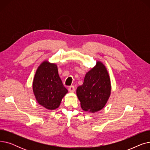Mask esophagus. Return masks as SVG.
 <instances>
[{"label": "esophagus", "instance_id": "1", "mask_svg": "<svg viewBox=\"0 0 150 150\" xmlns=\"http://www.w3.org/2000/svg\"><path fill=\"white\" fill-rule=\"evenodd\" d=\"M69 91L70 92H74L75 91V88L74 86H70L69 88Z\"/></svg>", "mask_w": 150, "mask_h": 150}]
</instances>
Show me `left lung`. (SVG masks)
<instances>
[{"mask_svg": "<svg viewBox=\"0 0 150 150\" xmlns=\"http://www.w3.org/2000/svg\"><path fill=\"white\" fill-rule=\"evenodd\" d=\"M111 93V79L103 62L96 65L86 74L84 82L76 89V96L84 111L94 113L103 109Z\"/></svg>", "mask_w": 150, "mask_h": 150, "instance_id": "8db88e82", "label": "left lung"}]
</instances>
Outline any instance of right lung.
<instances>
[{"mask_svg": "<svg viewBox=\"0 0 150 150\" xmlns=\"http://www.w3.org/2000/svg\"><path fill=\"white\" fill-rule=\"evenodd\" d=\"M33 92L38 104L48 110L58 108L68 92L58 75L57 65L48 60L38 66L33 81Z\"/></svg>", "mask_w": 150, "mask_h": 150, "instance_id": "right-lung-1", "label": "right lung"}]
</instances>
